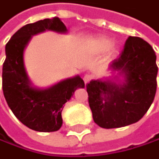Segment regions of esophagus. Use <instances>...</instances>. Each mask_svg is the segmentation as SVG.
Instances as JSON below:
<instances>
[{
    "mask_svg": "<svg viewBox=\"0 0 159 159\" xmlns=\"http://www.w3.org/2000/svg\"><path fill=\"white\" fill-rule=\"evenodd\" d=\"M91 80H92V75H89V74H86V75H84V84H89Z\"/></svg>",
    "mask_w": 159,
    "mask_h": 159,
    "instance_id": "1",
    "label": "esophagus"
}]
</instances>
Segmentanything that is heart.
Masks as SVG:
<instances>
[{
	"instance_id": "obj_1",
	"label": "heart",
	"mask_w": 159,
	"mask_h": 159,
	"mask_svg": "<svg viewBox=\"0 0 159 159\" xmlns=\"http://www.w3.org/2000/svg\"><path fill=\"white\" fill-rule=\"evenodd\" d=\"M113 41L108 37H98L91 41V47L96 52H104L112 46Z\"/></svg>"
}]
</instances>
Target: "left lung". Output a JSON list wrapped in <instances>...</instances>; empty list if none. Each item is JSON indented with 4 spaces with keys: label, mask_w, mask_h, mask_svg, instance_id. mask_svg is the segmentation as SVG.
Listing matches in <instances>:
<instances>
[{
    "label": "left lung",
    "mask_w": 159,
    "mask_h": 159,
    "mask_svg": "<svg viewBox=\"0 0 159 159\" xmlns=\"http://www.w3.org/2000/svg\"><path fill=\"white\" fill-rule=\"evenodd\" d=\"M110 69L123 76V83L96 80L86 84L93 120L105 129L141 120L153 102L157 85V56L152 47L140 37L129 36Z\"/></svg>",
    "instance_id": "1"
}]
</instances>
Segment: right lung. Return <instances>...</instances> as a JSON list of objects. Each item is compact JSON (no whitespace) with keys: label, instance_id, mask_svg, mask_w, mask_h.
Listing matches in <instances>:
<instances>
[{"label":"right lung","instance_id":"1","mask_svg":"<svg viewBox=\"0 0 159 159\" xmlns=\"http://www.w3.org/2000/svg\"><path fill=\"white\" fill-rule=\"evenodd\" d=\"M45 30L66 33L67 27L57 16L45 18L24 25L7 43L2 65V91L8 107L23 125L37 132H55L63 124L64 104L76 89L84 87V83L76 75L46 89L31 85L24 68L23 52L31 37Z\"/></svg>","mask_w":159,"mask_h":159}]
</instances>
